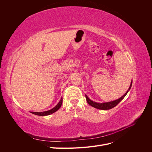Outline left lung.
Wrapping results in <instances>:
<instances>
[{
	"label": "left lung",
	"mask_w": 152,
	"mask_h": 152,
	"mask_svg": "<svg viewBox=\"0 0 152 152\" xmlns=\"http://www.w3.org/2000/svg\"><path fill=\"white\" fill-rule=\"evenodd\" d=\"M132 80L131 81V85L129 86V88L127 90V91L126 93L124 94L120 98H118L116 100H114L112 101V102H105V103H97V102H93V101H92L91 99H90L88 96H87L86 94V100H87V102L89 104H90L92 107L95 108H97V109H99V110H110L111 108H113V107H115L117 106L119 103H120L121 101L125 98V96H126V94H127V93L129 91H130L131 88V86H132Z\"/></svg>",
	"instance_id": "obj_1"
}]
</instances>
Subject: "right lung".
Segmentation results:
<instances>
[{"mask_svg":"<svg viewBox=\"0 0 152 152\" xmlns=\"http://www.w3.org/2000/svg\"><path fill=\"white\" fill-rule=\"evenodd\" d=\"M63 103V98L61 97L60 101H59V103L56 105V107H54L53 108L50 109L49 110H48V111H45V112H30L31 113H33L34 115H39V116H46L52 114L54 112H56L57 110L59 109V108L61 107V106Z\"/></svg>","mask_w":152,"mask_h":152,"instance_id":"1","label":"right lung"}]
</instances>
